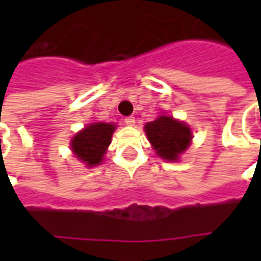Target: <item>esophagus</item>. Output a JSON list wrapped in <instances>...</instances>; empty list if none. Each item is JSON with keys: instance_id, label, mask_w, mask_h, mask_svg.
<instances>
[{"instance_id": "1", "label": "esophagus", "mask_w": 261, "mask_h": 261, "mask_svg": "<svg viewBox=\"0 0 261 261\" xmlns=\"http://www.w3.org/2000/svg\"><path fill=\"white\" fill-rule=\"evenodd\" d=\"M124 123L127 125H134L136 124V117H133V116H128V117H125Z\"/></svg>"}]
</instances>
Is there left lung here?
<instances>
[{"mask_svg":"<svg viewBox=\"0 0 261 261\" xmlns=\"http://www.w3.org/2000/svg\"><path fill=\"white\" fill-rule=\"evenodd\" d=\"M144 128L155 152L165 161H177L193 138L190 127L170 116H159Z\"/></svg>","mask_w":261,"mask_h":261,"instance_id":"1","label":"left lung"}]
</instances>
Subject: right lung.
Returning <instances> with one entry per match:
<instances>
[{"instance_id":"1","label":"right lung","mask_w":261,"mask_h":261,"mask_svg":"<svg viewBox=\"0 0 261 261\" xmlns=\"http://www.w3.org/2000/svg\"><path fill=\"white\" fill-rule=\"evenodd\" d=\"M116 125L110 123H92L75 134L71 140V149L81 162L92 168L100 165L103 155L112 142Z\"/></svg>"}]
</instances>
